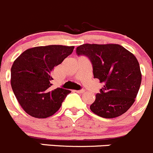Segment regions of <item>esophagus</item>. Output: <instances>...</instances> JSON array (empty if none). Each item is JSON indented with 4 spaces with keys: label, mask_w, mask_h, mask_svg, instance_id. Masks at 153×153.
I'll use <instances>...</instances> for the list:
<instances>
[{
    "label": "esophagus",
    "mask_w": 153,
    "mask_h": 153,
    "mask_svg": "<svg viewBox=\"0 0 153 153\" xmlns=\"http://www.w3.org/2000/svg\"><path fill=\"white\" fill-rule=\"evenodd\" d=\"M74 91H76V93H79V94H82L83 92H85V90L81 89V90H75Z\"/></svg>",
    "instance_id": "obj_1"
}]
</instances>
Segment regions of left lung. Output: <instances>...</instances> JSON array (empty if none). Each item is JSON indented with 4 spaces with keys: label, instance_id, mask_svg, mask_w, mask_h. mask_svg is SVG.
<instances>
[{
    "label": "left lung",
    "instance_id": "obj_1",
    "mask_svg": "<svg viewBox=\"0 0 153 153\" xmlns=\"http://www.w3.org/2000/svg\"><path fill=\"white\" fill-rule=\"evenodd\" d=\"M76 52L89 59L94 78L104 84L90 106L91 111L106 119L126 113L135 101L142 79L136 57L119 44L85 43Z\"/></svg>",
    "mask_w": 153,
    "mask_h": 153
}]
</instances>
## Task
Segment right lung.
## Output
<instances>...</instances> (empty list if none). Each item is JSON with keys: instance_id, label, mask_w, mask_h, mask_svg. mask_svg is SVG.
Instances as JSON below:
<instances>
[{"instance_id": "obj_1", "label": "right lung", "mask_w": 153, "mask_h": 153, "mask_svg": "<svg viewBox=\"0 0 153 153\" xmlns=\"http://www.w3.org/2000/svg\"><path fill=\"white\" fill-rule=\"evenodd\" d=\"M74 46L50 45L27 49L11 68V86L23 110L30 116L44 119L56 113L71 91L51 89L52 72L73 52Z\"/></svg>"}]
</instances>
